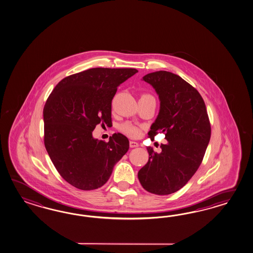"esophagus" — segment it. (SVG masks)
Instances as JSON below:
<instances>
[{"label": "esophagus", "mask_w": 253, "mask_h": 253, "mask_svg": "<svg viewBox=\"0 0 253 253\" xmlns=\"http://www.w3.org/2000/svg\"><path fill=\"white\" fill-rule=\"evenodd\" d=\"M130 147H137L139 145H138V143L135 141H130L129 143Z\"/></svg>", "instance_id": "1"}]
</instances>
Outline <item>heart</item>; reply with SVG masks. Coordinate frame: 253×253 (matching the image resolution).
Listing matches in <instances>:
<instances>
[{"mask_svg": "<svg viewBox=\"0 0 253 253\" xmlns=\"http://www.w3.org/2000/svg\"><path fill=\"white\" fill-rule=\"evenodd\" d=\"M147 96H150L148 94H143L141 96V98L143 97H147ZM120 130L123 132L124 134L126 135H129L131 137H138L139 135H141V130L139 127L135 126L133 124L124 123L121 126H120Z\"/></svg>", "mask_w": 253, "mask_h": 253, "instance_id": "obj_1", "label": "heart"}]
</instances>
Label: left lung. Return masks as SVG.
<instances>
[{"label":"left lung","instance_id":"left-lung-1","mask_svg":"<svg viewBox=\"0 0 253 253\" xmlns=\"http://www.w3.org/2000/svg\"><path fill=\"white\" fill-rule=\"evenodd\" d=\"M143 81L159 95L158 117L150 126L151 139L164 133L162 151L147 147L149 159L138 171V179L147 191L169 195L183 188L198 170L211 139V124L200 93L181 77L170 72L147 74Z\"/></svg>","mask_w":253,"mask_h":253}]
</instances>
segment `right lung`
Instances as JSON below:
<instances>
[{"instance_id": "right-lung-1", "label": "right lung", "mask_w": 253, "mask_h": 253, "mask_svg": "<svg viewBox=\"0 0 253 253\" xmlns=\"http://www.w3.org/2000/svg\"><path fill=\"white\" fill-rule=\"evenodd\" d=\"M138 71L91 68L65 77L56 84L43 107L44 146L65 181L82 190L100 188L114 166L129 148L126 135L109 141L93 137L96 125L110 126L111 103L118 87Z\"/></svg>"}]
</instances>
